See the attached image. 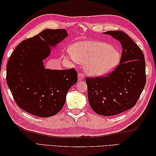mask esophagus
<instances>
[{"instance_id": "obj_1", "label": "esophagus", "mask_w": 156, "mask_h": 156, "mask_svg": "<svg viewBox=\"0 0 156 156\" xmlns=\"http://www.w3.org/2000/svg\"><path fill=\"white\" fill-rule=\"evenodd\" d=\"M84 79V75L82 73H79L78 74V80L79 81H82Z\"/></svg>"}]
</instances>
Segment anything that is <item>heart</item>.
I'll return each instance as SVG.
<instances>
[{"label": "heart", "mask_w": 156, "mask_h": 156, "mask_svg": "<svg viewBox=\"0 0 156 156\" xmlns=\"http://www.w3.org/2000/svg\"><path fill=\"white\" fill-rule=\"evenodd\" d=\"M68 55L75 63L85 64V69L92 75L110 73L119 64L121 55L115 47L101 41H83L72 46Z\"/></svg>", "instance_id": "b5f03b06"}]
</instances>
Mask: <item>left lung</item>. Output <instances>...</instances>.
<instances>
[{
  "mask_svg": "<svg viewBox=\"0 0 156 156\" xmlns=\"http://www.w3.org/2000/svg\"><path fill=\"white\" fill-rule=\"evenodd\" d=\"M119 41L122 53L119 64L109 73L88 77V99L94 112L103 116L119 115L133 107L144 88L146 64L142 50L121 30L105 32Z\"/></svg>",
  "mask_w": 156,
  "mask_h": 156,
  "instance_id": "left-lung-1",
  "label": "left lung"
}]
</instances>
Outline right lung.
Masks as SVG:
<instances>
[{"mask_svg":"<svg viewBox=\"0 0 156 156\" xmlns=\"http://www.w3.org/2000/svg\"><path fill=\"white\" fill-rule=\"evenodd\" d=\"M68 36L65 29H45L19 44L8 60L6 83L16 104L39 117L54 116L62 109L66 94L77 83L74 68L45 69L43 60Z\"/></svg>","mask_w":156,"mask_h":156,"instance_id":"add662e5","label":"right lung"}]
</instances>
